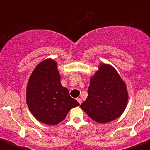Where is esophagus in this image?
<instances>
[{
    "mask_svg": "<svg viewBox=\"0 0 150 150\" xmlns=\"http://www.w3.org/2000/svg\"><path fill=\"white\" fill-rule=\"evenodd\" d=\"M76 100H77V101L79 103V104H81V103H82V100H81V98H77Z\"/></svg>",
    "mask_w": 150,
    "mask_h": 150,
    "instance_id": "1",
    "label": "esophagus"
}]
</instances>
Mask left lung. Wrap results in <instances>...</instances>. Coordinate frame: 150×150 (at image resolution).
I'll return each instance as SVG.
<instances>
[{
    "instance_id": "obj_1",
    "label": "left lung",
    "mask_w": 150,
    "mask_h": 150,
    "mask_svg": "<svg viewBox=\"0 0 150 150\" xmlns=\"http://www.w3.org/2000/svg\"><path fill=\"white\" fill-rule=\"evenodd\" d=\"M128 101L126 83L117 69L108 64L101 63L90 78L88 97L81 108L98 123H108L119 118Z\"/></svg>"
}]
</instances>
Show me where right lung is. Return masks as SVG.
<instances>
[{
    "label": "right lung",
    "instance_id": "obj_1",
    "mask_svg": "<svg viewBox=\"0 0 150 150\" xmlns=\"http://www.w3.org/2000/svg\"><path fill=\"white\" fill-rule=\"evenodd\" d=\"M26 103L36 120L50 125L63 121L71 108L80 105L61 84L57 62L52 59L42 61L32 72L26 87Z\"/></svg>",
    "mask_w": 150,
    "mask_h": 150
}]
</instances>
